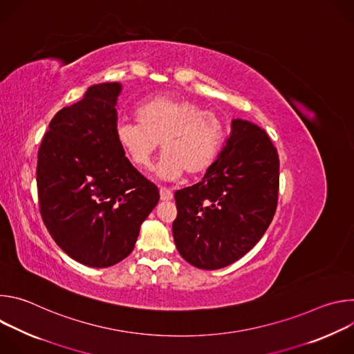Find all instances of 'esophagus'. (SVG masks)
I'll list each match as a JSON object with an SVG mask.
<instances>
[{
	"mask_svg": "<svg viewBox=\"0 0 354 354\" xmlns=\"http://www.w3.org/2000/svg\"><path fill=\"white\" fill-rule=\"evenodd\" d=\"M160 197H161L162 201H169V200H172L174 194H172V192H171L169 189L161 187V189H160Z\"/></svg>",
	"mask_w": 354,
	"mask_h": 354,
	"instance_id": "obj_1",
	"label": "esophagus"
}]
</instances>
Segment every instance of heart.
I'll return each mask as SVG.
<instances>
[{
    "label": "heart",
    "mask_w": 354,
    "mask_h": 354,
    "mask_svg": "<svg viewBox=\"0 0 354 354\" xmlns=\"http://www.w3.org/2000/svg\"><path fill=\"white\" fill-rule=\"evenodd\" d=\"M136 118L138 123L118 127L119 144L141 171L149 169L161 144L158 174L164 179L207 172L224 144L223 120L190 99L153 97L138 106Z\"/></svg>",
    "instance_id": "1"
}]
</instances>
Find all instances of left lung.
Returning a JSON list of instances; mask_svg holds the SVG:
<instances>
[{"label":"left lung","mask_w":354,"mask_h":354,"mask_svg":"<svg viewBox=\"0 0 354 354\" xmlns=\"http://www.w3.org/2000/svg\"><path fill=\"white\" fill-rule=\"evenodd\" d=\"M231 134L198 183L176 190L172 224L180 257L216 270L254 248L269 228L279 198V154L259 126L232 120Z\"/></svg>","instance_id":"1"}]
</instances>
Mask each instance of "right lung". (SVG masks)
Instances as JSON below:
<instances>
[{
  "label": "right lung",
  "instance_id": "1",
  "mask_svg": "<svg viewBox=\"0 0 354 354\" xmlns=\"http://www.w3.org/2000/svg\"><path fill=\"white\" fill-rule=\"evenodd\" d=\"M120 84L88 88L59 111L37 151L36 183L41 220L74 261L109 268L131 254L140 225L160 190L124 157L118 140Z\"/></svg>",
  "mask_w": 354,
  "mask_h": 354
}]
</instances>
